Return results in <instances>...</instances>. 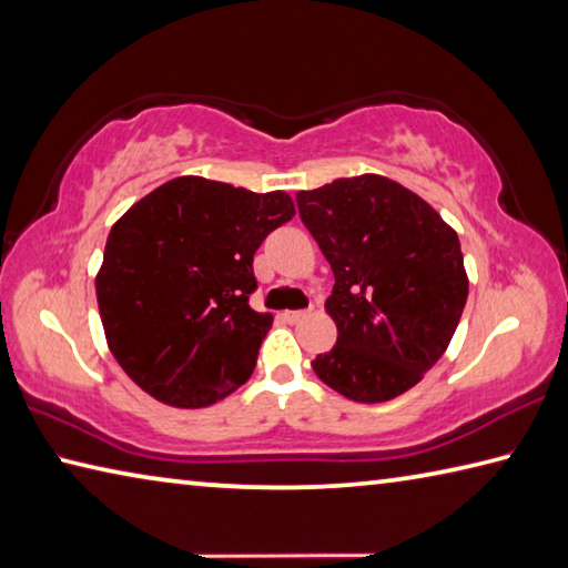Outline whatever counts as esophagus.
Returning a JSON list of instances; mask_svg holds the SVG:
<instances>
[{
    "instance_id": "esophagus-1",
    "label": "esophagus",
    "mask_w": 568,
    "mask_h": 568,
    "mask_svg": "<svg viewBox=\"0 0 568 568\" xmlns=\"http://www.w3.org/2000/svg\"><path fill=\"white\" fill-rule=\"evenodd\" d=\"M306 316L304 308H294V312H284V318L288 321V324H298Z\"/></svg>"
}]
</instances>
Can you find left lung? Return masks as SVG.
<instances>
[{
  "label": "left lung",
  "mask_w": 568,
  "mask_h": 568,
  "mask_svg": "<svg viewBox=\"0 0 568 568\" xmlns=\"http://www.w3.org/2000/svg\"><path fill=\"white\" fill-rule=\"evenodd\" d=\"M296 205L336 280L326 312L338 338L312 361L314 373L356 403L398 398L435 366L463 316L455 230L383 175L302 190Z\"/></svg>",
  "instance_id": "left-lung-1"
}]
</instances>
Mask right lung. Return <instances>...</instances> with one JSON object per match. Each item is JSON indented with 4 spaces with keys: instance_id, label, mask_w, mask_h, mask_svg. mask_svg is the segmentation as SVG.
Here are the masks:
<instances>
[{
    "instance_id": "add662e5",
    "label": "right lung",
    "mask_w": 568,
    "mask_h": 568,
    "mask_svg": "<svg viewBox=\"0 0 568 568\" xmlns=\"http://www.w3.org/2000/svg\"><path fill=\"white\" fill-rule=\"evenodd\" d=\"M294 215L282 190L187 175L113 224L95 296L111 353L148 395L205 408L247 383L274 321L250 306L254 252Z\"/></svg>"
}]
</instances>
